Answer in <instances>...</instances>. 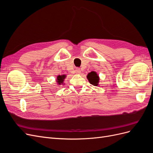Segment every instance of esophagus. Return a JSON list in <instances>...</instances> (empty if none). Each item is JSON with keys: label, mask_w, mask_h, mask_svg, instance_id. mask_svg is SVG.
Instances as JSON below:
<instances>
[{"label": "esophagus", "mask_w": 153, "mask_h": 153, "mask_svg": "<svg viewBox=\"0 0 153 153\" xmlns=\"http://www.w3.org/2000/svg\"><path fill=\"white\" fill-rule=\"evenodd\" d=\"M75 73L77 74H80L81 73V70L79 68H76L75 69Z\"/></svg>", "instance_id": "1"}]
</instances>
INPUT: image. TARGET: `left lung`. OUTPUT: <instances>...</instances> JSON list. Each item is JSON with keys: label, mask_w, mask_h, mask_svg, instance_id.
Listing matches in <instances>:
<instances>
[{"label": "left lung", "mask_w": 153, "mask_h": 153, "mask_svg": "<svg viewBox=\"0 0 153 153\" xmlns=\"http://www.w3.org/2000/svg\"><path fill=\"white\" fill-rule=\"evenodd\" d=\"M87 79L89 80L91 84L97 86L98 85L99 82V76L97 75V73L94 71H92L87 75Z\"/></svg>", "instance_id": "1"}]
</instances>
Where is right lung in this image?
Listing matches in <instances>:
<instances>
[{
	"label": "right lung",
	"instance_id": "add662e5",
	"mask_svg": "<svg viewBox=\"0 0 153 153\" xmlns=\"http://www.w3.org/2000/svg\"><path fill=\"white\" fill-rule=\"evenodd\" d=\"M65 77H66V75H59L57 76V84H59V85H61V84H62L64 79L65 78Z\"/></svg>",
	"mask_w": 153,
	"mask_h": 153
}]
</instances>
